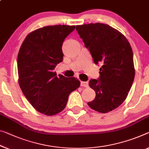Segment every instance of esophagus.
<instances>
[{
    "instance_id": "34e87169",
    "label": "esophagus",
    "mask_w": 149,
    "mask_h": 149,
    "mask_svg": "<svg viewBox=\"0 0 149 149\" xmlns=\"http://www.w3.org/2000/svg\"><path fill=\"white\" fill-rule=\"evenodd\" d=\"M81 85L82 86H84V87H88V82H83V81H81Z\"/></svg>"
}]
</instances>
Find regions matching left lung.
Returning <instances> with one entry per match:
<instances>
[{"label": "left lung", "instance_id": "left-lung-1", "mask_svg": "<svg viewBox=\"0 0 149 149\" xmlns=\"http://www.w3.org/2000/svg\"><path fill=\"white\" fill-rule=\"evenodd\" d=\"M76 30L96 65H102L98 79L89 86L96 93L91 109L107 113L125 101L134 81L133 53L129 41L117 30L103 23L77 25Z\"/></svg>", "mask_w": 149, "mask_h": 149}]
</instances>
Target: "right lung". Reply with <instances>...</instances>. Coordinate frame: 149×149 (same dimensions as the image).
Segmentation results:
<instances>
[{
  "label": "right lung",
  "mask_w": 149,
  "mask_h": 149,
  "mask_svg": "<svg viewBox=\"0 0 149 149\" xmlns=\"http://www.w3.org/2000/svg\"><path fill=\"white\" fill-rule=\"evenodd\" d=\"M75 26L54 25L29 33L17 58L19 83L25 97L39 113L48 116L60 113L68 96L79 87L74 77L56 76L53 70L63 61V42Z\"/></svg>",
  "instance_id": "1"
}]
</instances>
